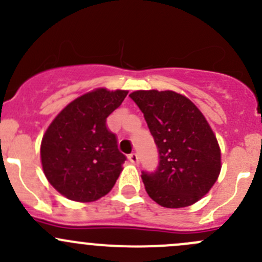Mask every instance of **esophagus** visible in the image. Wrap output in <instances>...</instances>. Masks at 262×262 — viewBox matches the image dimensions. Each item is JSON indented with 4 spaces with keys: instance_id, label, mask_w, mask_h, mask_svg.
<instances>
[{
    "instance_id": "34e87169",
    "label": "esophagus",
    "mask_w": 262,
    "mask_h": 262,
    "mask_svg": "<svg viewBox=\"0 0 262 262\" xmlns=\"http://www.w3.org/2000/svg\"><path fill=\"white\" fill-rule=\"evenodd\" d=\"M129 161H130L132 163H134V165H137V163H138V155H137V153H130V155H129Z\"/></svg>"
}]
</instances>
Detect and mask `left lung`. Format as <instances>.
Instances as JSON below:
<instances>
[{"label":"left lung","instance_id":"left-lung-1","mask_svg":"<svg viewBox=\"0 0 262 262\" xmlns=\"http://www.w3.org/2000/svg\"><path fill=\"white\" fill-rule=\"evenodd\" d=\"M129 96L143 113L160 156L155 172H142L147 194L165 208L196 203L212 189L222 167L207 119L175 91L139 90Z\"/></svg>","mask_w":262,"mask_h":262}]
</instances>
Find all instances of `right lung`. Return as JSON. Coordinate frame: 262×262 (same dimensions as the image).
Wrapping results in <instances>:
<instances>
[{"label":"right lung","instance_id":"right-lung-1","mask_svg":"<svg viewBox=\"0 0 262 262\" xmlns=\"http://www.w3.org/2000/svg\"><path fill=\"white\" fill-rule=\"evenodd\" d=\"M126 95L124 90L87 92L70 102L47 129L40 146L44 175L67 199L95 202L115 185L126 157L118 149L106 118Z\"/></svg>","mask_w":262,"mask_h":262}]
</instances>
